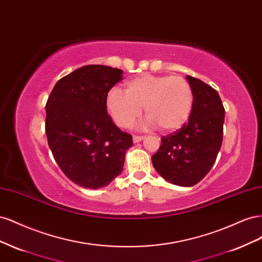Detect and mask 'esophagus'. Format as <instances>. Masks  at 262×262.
Masks as SVG:
<instances>
[{
  "label": "esophagus",
  "instance_id": "34e87169",
  "mask_svg": "<svg viewBox=\"0 0 262 262\" xmlns=\"http://www.w3.org/2000/svg\"><path fill=\"white\" fill-rule=\"evenodd\" d=\"M144 137H139V136H133V142L134 143H139V142L143 141Z\"/></svg>",
  "mask_w": 262,
  "mask_h": 262
}]
</instances>
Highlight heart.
<instances>
[{"label":"heart","mask_w":262,"mask_h":262,"mask_svg":"<svg viewBox=\"0 0 262 262\" xmlns=\"http://www.w3.org/2000/svg\"><path fill=\"white\" fill-rule=\"evenodd\" d=\"M142 107L147 116L144 128L158 125L162 131H175L191 115L193 92L181 76L143 74L126 82L124 92L114 87L107 93V112L120 128H129Z\"/></svg>","instance_id":"b5f03b06"}]
</instances>
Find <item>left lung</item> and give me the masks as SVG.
Returning <instances> with one entry per match:
<instances>
[{
	"label": "left lung",
	"mask_w": 262,
	"mask_h": 262,
	"mask_svg": "<svg viewBox=\"0 0 262 262\" xmlns=\"http://www.w3.org/2000/svg\"><path fill=\"white\" fill-rule=\"evenodd\" d=\"M193 92V107L181 129L162 137L152 163L168 182L191 187L201 181L216 160L223 141L225 110L217 92L201 80L187 75Z\"/></svg>",
	"instance_id": "left-lung-1"
}]
</instances>
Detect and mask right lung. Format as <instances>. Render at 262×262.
Here are the masks:
<instances>
[{
	"label": "right lung",
	"mask_w": 262,
	"mask_h": 262,
	"mask_svg": "<svg viewBox=\"0 0 262 262\" xmlns=\"http://www.w3.org/2000/svg\"><path fill=\"white\" fill-rule=\"evenodd\" d=\"M123 71L85 66L54 85L46 105V134L55 162L74 184L98 189L123 170L133 145L107 114L106 96Z\"/></svg>",
	"instance_id": "obj_1"
}]
</instances>
